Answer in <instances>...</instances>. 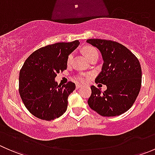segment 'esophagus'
I'll return each mask as SVG.
<instances>
[{
    "label": "esophagus",
    "mask_w": 155,
    "mask_h": 155,
    "mask_svg": "<svg viewBox=\"0 0 155 155\" xmlns=\"http://www.w3.org/2000/svg\"><path fill=\"white\" fill-rule=\"evenodd\" d=\"M81 86H82V85H78V84H77V85H76V89H79V87H81Z\"/></svg>",
    "instance_id": "esophagus-1"
}]
</instances>
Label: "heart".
<instances>
[{"label": "heart", "instance_id": "heart-1", "mask_svg": "<svg viewBox=\"0 0 155 155\" xmlns=\"http://www.w3.org/2000/svg\"><path fill=\"white\" fill-rule=\"evenodd\" d=\"M83 51L84 54L87 57V58L88 59L89 61L91 60L92 58L95 57H98V51L94 47L91 46H86L83 48L82 49ZM72 58H73V54H69L68 58V63L70 64V61H71ZM76 81L78 82H80V83H84V82L86 81V77H85V75L84 73H79L76 76Z\"/></svg>", "mask_w": 155, "mask_h": 155}]
</instances>
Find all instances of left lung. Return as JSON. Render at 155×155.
<instances>
[{
	"instance_id": "left-lung-1",
	"label": "left lung",
	"mask_w": 155,
	"mask_h": 155,
	"mask_svg": "<svg viewBox=\"0 0 155 155\" xmlns=\"http://www.w3.org/2000/svg\"><path fill=\"white\" fill-rule=\"evenodd\" d=\"M87 42L101 51L102 70L96 83L106 85L102 92L94 85L87 104L102 116H116L127 112L134 104L142 84V69L138 58L125 46L110 40L89 39Z\"/></svg>"
}]
</instances>
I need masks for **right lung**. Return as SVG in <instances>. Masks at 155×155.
Here are the masks:
<instances>
[{"label":"right lung","mask_w":155,"mask_h":155,"mask_svg":"<svg viewBox=\"0 0 155 155\" xmlns=\"http://www.w3.org/2000/svg\"><path fill=\"white\" fill-rule=\"evenodd\" d=\"M79 40L57 43L34 51L19 72L18 91L28 110L37 118L51 121L68 108V98L76 88L73 82L58 85L57 73L67 69L68 55L77 48Z\"/></svg>","instance_id":"right-lung-1"}]
</instances>
